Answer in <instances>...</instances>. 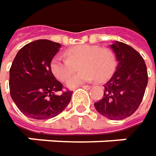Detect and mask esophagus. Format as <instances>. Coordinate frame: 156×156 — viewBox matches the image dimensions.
Listing matches in <instances>:
<instances>
[{
    "label": "esophagus",
    "mask_w": 156,
    "mask_h": 156,
    "mask_svg": "<svg viewBox=\"0 0 156 156\" xmlns=\"http://www.w3.org/2000/svg\"><path fill=\"white\" fill-rule=\"evenodd\" d=\"M82 87H83V89H86V90H89V89L91 88V86H90V85H83Z\"/></svg>",
    "instance_id": "esophagus-1"
}]
</instances>
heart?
<instances>
[{"label":"heart","mask_w":156,"mask_h":156,"mask_svg":"<svg viewBox=\"0 0 156 156\" xmlns=\"http://www.w3.org/2000/svg\"><path fill=\"white\" fill-rule=\"evenodd\" d=\"M67 58L57 55L51 62V70L58 79L65 81L77 71L78 74L70 78L66 85L70 88L81 83L97 79L98 82H105L113 75L116 67L115 53L109 48L93 46L78 45L66 51Z\"/></svg>","instance_id":"1"}]
</instances>
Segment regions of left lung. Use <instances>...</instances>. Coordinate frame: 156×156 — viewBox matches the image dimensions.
Masks as SVG:
<instances>
[{"label": "left lung", "mask_w": 156, "mask_h": 156, "mask_svg": "<svg viewBox=\"0 0 156 156\" xmlns=\"http://www.w3.org/2000/svg\"><path fill=\"white\" fill-rule=\"evenodd\" d=\"M118 62L116 70L105 83V93L95 108L110 120H122L138 109L148 84L147 66L141 54L125 43L110 45Z\"/></svg>", "instance_id": "obj_1"}]
</instances>
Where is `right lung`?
Masks as SVG:
<instances>
[{
    "instance_id": "right-lung-1",
    "label": "right lung",
    "mask_w": 156,
    "mask_h": 156,
    "mask_svg": "<svg viewBox=\"0 0 156 156\" xmlns=\"http://www.w3.org/2000/svg\"><path fill=\"white\" fill-rule=\"evenodd\" d=\"M61 45L48 40L30 42L20 50L9 70L10 95L25 115L46 120L60 114L73 91H62L63 84L51 70V61Z\"/></svg>"
}]
</instances>
